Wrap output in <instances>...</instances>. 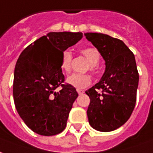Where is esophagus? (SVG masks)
Instances as JSON below:
<instances>
[{"label":"esophagus","mask_w":153,"mask_h":153,"mask_svg":"<svg viewBox=\"0 0 153 153\" xmlns=\"http://www.w3.org/2000/svg\"><path fill=\"white\" fill-rule=\"evenodd\" d=\"M77 92L79 94V95H82V94L84 92V91H83V90H81V89H77Z\"/></svg>","instance_id":"1"}]
</instances>
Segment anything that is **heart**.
Listing matches in <instances>:
<instances>
[{"label":"heart","mask_w":153,"mask_h":153,"mask_svg":"<svg viewBox=\"0 0 153 153\" xmlns=\"http://www.w3.org/2000/svg\"><path fill=\"white\" fill-rule=\"evenodd\" d=\"M80 53L89 62L85 71H91V73H97L98 71V64L100 62V54L97 48L85 47L80 49ZM72 59L73 56L70 51L65 50L62 53L61 69L63 72L69 73L71 71ZM66 82L74 88L81 89L87 88L91 84V78L88 74H73L68 77Z\"/></svg>","instance_id":"obj_1"}]
</instances>
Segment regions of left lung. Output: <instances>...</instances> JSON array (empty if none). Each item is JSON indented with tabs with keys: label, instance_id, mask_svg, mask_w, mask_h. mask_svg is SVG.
I'll return each instance as SVG.
<instances>
[{
	"label": "left lung",
	"instance_id": "8db88e82",
	"mask_svg": "<svg viewBox=\"0 0 153 153\" xmlns=\"http://www.w3.org/2000/svg\"><path fill=\"white\" fill-rule=\"evenodd\" d=\"M105 61L101 79L85 91L90 98L88 117L91 127L103 132L125 124L136 103L139 73L134 53L121 39L101 33H85Z\"/></svg>",
	"mask_w": 153,
	"mask_h": 153
}]
</instances>
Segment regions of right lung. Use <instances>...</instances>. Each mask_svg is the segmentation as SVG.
<instances>
[{"instance_id":"add662e5","label":"right lung","mask_w":153,"mask_h":153,"mask_svg":"<svg viewBox=\"0 0 153 153\" xmlns=\"http://www.w3.org/2000/svg\"><path fill=\"white\" fill-rule=\"evenodd\" d=\"M81 32H50L22 51L17 61L13 95L19 116L40 135L64 131L76 89L68 83L61 69L62 53L82 39ZM62 89L56 91V88Z\"/></svg>"}]
</instances>
